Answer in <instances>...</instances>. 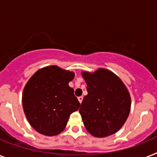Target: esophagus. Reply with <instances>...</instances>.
Returning <instances> with one entry per match:
<instances>
[{
  "instance_id": "obj_1",
  "label": "esophagus",
  "mask_w": 157,
  "mask_h": 157,
  "mask_svg": "<svg viewBox=\"0 0 157 157\" xmlns=\"http://www.w3.org/2000/svg\"><path fill=\"white\" fill-rule=\"evenodd\" d=\"M78 101H80V103L82 102V101H83V97L81 96V97H78Z\"/></svg>"
}]
</instances>
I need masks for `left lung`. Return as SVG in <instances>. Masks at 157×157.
I'll list each match as a JSON object with an SVG mask.
<instances>
[{
	"mask_svg": "<svg viewBox=\"0 0 157 157\" xmlns=\"http://www.w3.org/2000/svg\"><path fill=\"white\" fill-rule=\"evenodd\" d=\"M87 84L79 112L85 128L95 137L117 132L127 120L131 98L127 88L113 72L100 68L93 74L82 72Z\"/></svg>",
	"mask_w": 157,
	"mask_h": 157,
	"instance_id": "obj_1",
	"label": "left lung"
}]
</instances>
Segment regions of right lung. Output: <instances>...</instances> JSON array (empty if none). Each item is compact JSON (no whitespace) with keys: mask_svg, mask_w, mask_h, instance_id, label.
<instances>
[{"mask_svg":"<svg viewBox=\"0 0 157 157\" xmlns=\"http://www.w3.org/2000/svg\"><path fill=\"white\" fill-rule=\"evenodd\" d=\"M74 76L57 66H49L37 71L25 85L24 112L38 132L56 136L65 128L70 114L79 109L74 90L68 85Z\"/></svg>","mask_w":157,"mask_h":157,"instance_id":"1","label":"right lung"}]
</instances>
